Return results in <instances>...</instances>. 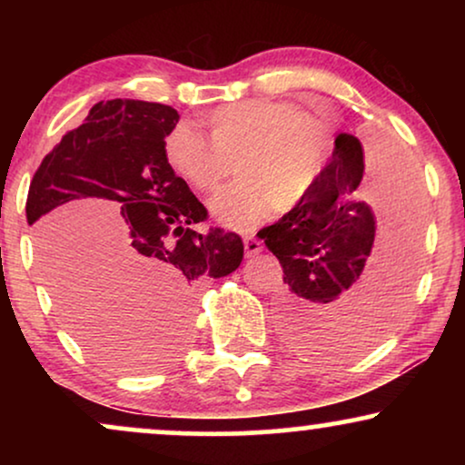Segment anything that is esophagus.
Here are the masks:
<instances>
[{
    "mask_svg": "<svg viewBox=\"0 0 465 465\" xmlns=\"http://www.w3.org/2000/svg\"><path fill=\"white\" fill-rule=\"evenodd\" d=\"M243 245H245L247 258L256 256V253L262 252V243H260V241H258L256 237H245V239H243Z\"/></svg>",
    "mask_w": 465,
    "mask_h": 465,
    "instance_id": "esophagus-1",
    "label": "esophagus"
}]
</instances>
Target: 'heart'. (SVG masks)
I'll return each mask as SVG.
<instances>
[{"label": "heart", "mask_w": 465, "mask_h": 465, "mask_svg": "<svg viewBox=\"0 0 465 465\" xmlns=\"http://www.w3.org/2000/svg\"><path fill=\"white\" fill-rule=\"evenodd\" d=\"M201 120L207 137L190 124L164 135V163L188 186L212 193L232 173L234 161L243 177L209 203L215 220L234 231L256 228L272 207L290 212L301 205L332 150L328 114L302 112L290 101H234Z\"/></svg>", "instance_id": "b5f03b06"}]
</instances>
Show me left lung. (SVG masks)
<instances>
[{"label": "left lung", "mask_w": 465, "mask_h": 465, "mask_svg": "<svg viewBox=\"0 0 465 465\" xmlns=\"http://www.w3.org/2000/svg\"><path fill=\"white\" fill-rule=\"evenodd\" d=\"M368 158L360 139L336 137L332 158L301 205L258 232L283 269L277 322L288 342L313 358H341L387 334L415 275L419 182L390 148ZM388 213V245L371 256L376 219Z\"/></svg>", "instance_id": "obj_1"}]
</instances>
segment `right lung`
<instances>
[{"mask_svg":"<svg viewBox=\"0 0 465 465\" xmlns=\"http://www.w3.org/2000/svg\"><path fill=\"white\" fill-rule=\"evenodd\" d=\"M177 120L171 105L99 101L44 156L25 207L67 326L104 364L124 371L169 364L186 345L194 290L243 260L239 234L194 228L207 209L163 156ZM80 198L114 200L127 222L104 280L79 242L60 232L64 203Z\"/></svg>","mask_w":465,"mask_h":465,"instance_id":"1","label":"right lung"}]
</instances>
